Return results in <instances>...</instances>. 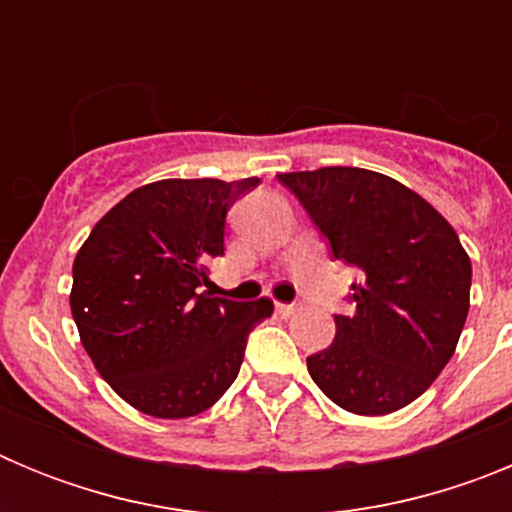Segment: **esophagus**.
<instances>
[{
	"mask_svg": "<svg viewBox=\"0 0 512 512\" xmlns=\"http://www.w3.org/2000/svg\"><path fill=\"white\" fill-rule=\"evenodd\" d=\"M277 310L282 312V315H295V312L300 310V305H284V302H277Z\"/></svg>",
	"mask_w": 512,
	"mask_h": 512,
	"instance_id": "34e87169",
	"label": "esophagus"
}]
</instances>
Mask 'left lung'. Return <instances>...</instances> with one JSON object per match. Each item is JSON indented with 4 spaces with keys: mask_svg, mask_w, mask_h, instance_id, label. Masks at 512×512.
I'll return each instance as SVG.
<instances>
[{
    "mask_svg": "<svg viewBox=\"0 0 512 512\" xmlns=\"http://www.w3.org/2000/svg\"><path fill=\"white\" fill-rule=\"evenodd\" d=\"M333 259L359 269L333 315L336 338L307 356L312 382L343 410L387 415L431 387L469 312L472 264L459 235L423 197L356 166L279 174Z\"/></svg>",
    "mask_w": 512,
    "mask_h": 512,
    "instance_id": "left-lung-1",
    "label": "left lung"
}]
</instances>
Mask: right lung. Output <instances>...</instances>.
Listing matches in <instances>:
<instances>
[{
  "instance_id": "obj_1",
  "label": "right lung",
  "mask_w": 512,
  "mask_h": 512,
  "mask_svg": "<svg viewBox=\"0 0 512 512\" xmlns=\"http://www.w3.org/2000/svg\"><path fill=\"white\" fill-rule=\"evenodd\" d=\"M259 179H164L135 189L89 233L74 261L71 312L112 390L153 418H192L238 377L248 333L271 300L202 292L225 253V217Z\"/></svg>"
}]
</instances>
